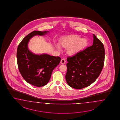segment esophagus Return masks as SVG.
Returning <instances> with one entry per match:
<instances>
[{"mask_svg":"<svg viewBox=\"0 0 120 120\" xmlns=\"http://www.w3.org/2000/svg\"><path fill=\"white\" fill-rule=\"evenodd\" d=\"M66 63V60L65 58H62L61 60V63L62 64H64Z\"/></svg>","mask_w":120,"mask_h":120,"instance_id":"34e87169","label":"esophagus"}]
</instances>
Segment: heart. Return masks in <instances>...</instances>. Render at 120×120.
Here are the masks:
<instances>
[{
	"label": "heart",
	"mask_w": 120,
	"mask_h": 120,
	"mask_svg": "<svg viewBox=\"0 0 120 120\" xmlns=\"http://www.w3.org/2000/svg\"><path fill=\"white\" fill-rule=\"evenodd\" d=\"M88 44L87 40L82 38L79 36L76 35L66 37L61 41L62 47L68 49V52L69 55H73L80 51L85 48ZM57 48L60 50L61 48L58 45H56Z\"/></svg>",
	"instance_id": "obj_1"
}]
</instances>
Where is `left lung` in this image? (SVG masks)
<instances>
[{
  "mask_svg": "<svg viewBox=\"0 0 120 120\" xmlns=\"http://www.w3.org/2000/svg\"><path fill=\"white\" fill-rule=\"evenodd\" d=\"M104 58V45L94 34L92 45L67 57L65 75L67 83L76 89H82L92 84L101 74Z\"/></svg>",
  "mask_w": 120,
  "mask_h": 120,
  "instance_id": "obj_1",
  "label": "left lung"
}]
</instances>
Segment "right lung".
Masks as SVG:
<instances>
[{"mask_svg":"<svg viewBox=\"0 0 120 120\" xmlns=\"http://www.w3.org/2000/svg\"><path fill=\"white\" fill-rule=\"evenodd\" d=\"M48 31H34L22 40L18 46L16 58L18 67L23 78L30 84L37 87L49 82L54 69L59 64L61 58L44 54L36 55L28 49L30 39L34 35H43Z\"/></svg>","mask_w":120,"mask_h":120,"instance_id":"1","label":"right lung"}]
</instances>
